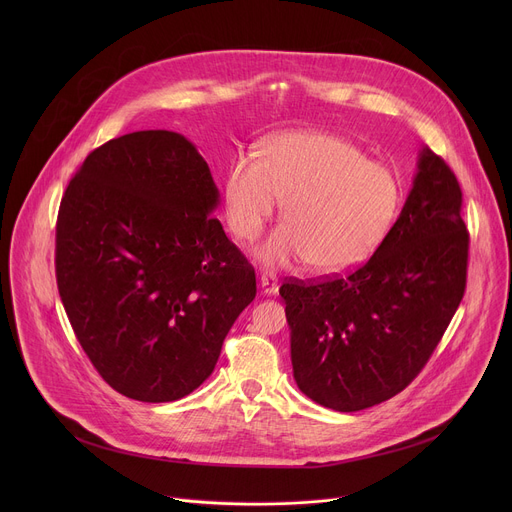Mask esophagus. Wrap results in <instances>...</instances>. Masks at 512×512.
Here are the masks:
<instances>
[{"mask_svg":"<svg viewBox=\"0 0 512 512\" xmlns=\"http://www.w3.org/2000/svg\"><path fill=\"white\" fill-rule=\"evenodd\" d=\"M259 285H261V291H263L265 296H275L277 289H279L277 277H275V275H269V273H263V275H261Z\"/></svg>","mask_w":512,"mask_h":512,"instance_id":"1","label":"esophagus"}]
</instances>
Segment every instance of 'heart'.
Listing matches in <instances>:
<instances>
[{"instance_id": "1", "label": "heart", "mask_w": 512, "mask_h": 512, "mask_svg": "<svg viewBox=\"0 0 512 512\" xmlns=\"http://www.w3.org/2000/svg\"><path fill=\"white\" fill-rule=\"evenodd\" d=\"M399 198L389 168L324 131L277 133L259 158L237 156L225 180L233 235L257 239L285 200V225L255 255L267 267L306 259L316 273H340L367 259L391 229Z\"/></svg>"}]
</instances>
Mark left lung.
Segmentation results:
<instances>
[{
	"instance_id": "left-lung-1",
	"label": "left lung",
	"mask_w": 512,
	"mask_h": 512,
	"mask_svg": "<svg viewBox=\"0 0 512 512\" xmlns=\"http://www.w3.org/2000/svg\"><path fill=\"white\" fill-rule=\"evenodd\" d=\"M466 267L460 184L423 148L403 210L367 263L346 277L279 287L300 391L342 413L401 393L454 318Z\"/></svg>"
}]
</instances>
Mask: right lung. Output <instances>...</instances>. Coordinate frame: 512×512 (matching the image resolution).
Segmentation results:
<instances>
[{"label":"right lung","instance_id":"add662e5","mask_svg":"<svg viewBox=\"0 0 512 512\" xmlns=\"http://www.w3.org/2000/svg\"><path fill=\"white\" fill-rule=\"evenodd\" d=\"M221 194L196 145L135 131L91 152L56 223V281L99 375L168 403L200 387L255 300V269L212 216Z\"/></svg>","mask_w":512,"mask_h":512}]
</instances>
